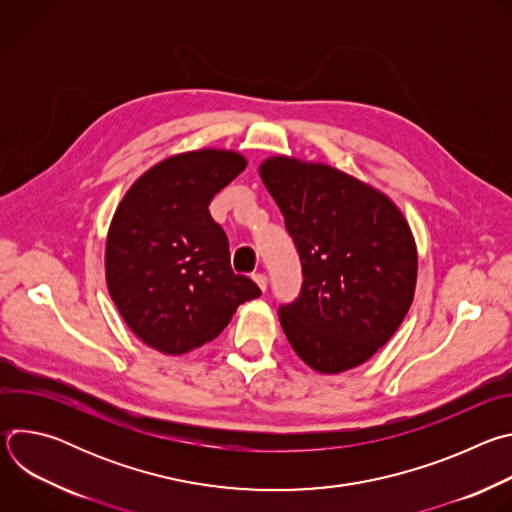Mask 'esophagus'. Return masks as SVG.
Returning <instances> with one entry per match:
<instances>
[{"mask_svg":"<svg viewBox=\"0 0 512 512\" xmlns=\"http://www.w3.org/2000/svg\"><path fill=\"white\" fill-rule=\"evenodd\" d=\"M253 279H255V283L259 285V289H261V291H265V289H267V275H263V273H255V275H253Z\"/></svg>","mask_w":512,"mask_h":512,"instance_id":"1","label":"esophagus"}]
</instances>
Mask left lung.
<instances>
[{
  "label": "left lung",
  "mask_w": 512,
  "mask_h": 512,
  "mask_svg": "<svg viewBox=\"0 0 512 512\" xmlns=\"http://www.w3.org/2000/svg\"><path fill=\"white\" fill-rule=\"evenodd\" d=\"M259 174L302 263L300 296L279 306L283 332L314 371L354 369L389 342L413 302L409 225L385 194L336 168L275 156Z\"/></svg>",
  "instance_id": "1"
}]
</instances>
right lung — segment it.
<instances>
[{
	"instance_id": "1",
	"label": "right lung",
	"mask_w": 512,
	"mask_h": 512,
	"mask_svg": "<svg viewBox=\"0 0 512 512\" xmlns=\"http://www.w3.org/2000/svg\"><path fill=\"white\" fill-rule=\"evenodd\" d=\"M245 166L223 150L172 156L115 210L105 251L109 294L131 332L164 354L214 340L241 304L261 296L253 279L233 271L229 239L208 212Z\"/></svg>"
}]
</instances>
